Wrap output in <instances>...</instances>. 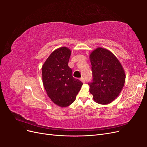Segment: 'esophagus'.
Listing matches in <instances>:
<instances>
[{
	"mask_svg": "<svg viewBox=\"0 0 147 147\" xmlns=\"http://www.w3.org/2000/svg\"><path fill=\"white\" fill-rule=\"evenodd\" d=\"M80 80L83 82V83H85V79H84L83 77H82V78H80Z\"/></svg>",
	"mask_w": 147,
	"mask_h": 147,
	"instance_id": "1",
	"label": "esophagus"
}]
</instances>
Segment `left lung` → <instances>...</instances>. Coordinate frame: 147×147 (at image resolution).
Masks as SVG:
<instances>
[{"mask_svg":"<svg viewBox=\"0 0 147 147\" xmlns=\"http://www.w3.org/2000/svg\"><path fill=\"white\" fill-rule=\"evenodd\" d=\"M92 82L88 83L90 92L97 103L105 105L119 96L125 82L122 65L110 51L97 48L90 55Z\"/></svg>","mask_w":147,"mask_h":147,"instance_id":"left-lung-1","label":"left lung"}]
</instances>
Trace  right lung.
I'll use <instances>...</instances> for the list:
<instances>
[{"label": "right lung", "mask_w": 147, "mask_h": 147, "mask_svg": "<svg viewBox=\"0 0 147 147\" xmlns=\"http://www.w3.org/2000/svg\"><path fill=\"white\" fill-rule=\"evenodd\" d=\"M70 55L69 48H57L51 53L42 67L43 84L47 94L61 107L73 103L83 84L72 76V70L68 65Z\"/></svg>", "instance_id": "1"}]
</instances>
